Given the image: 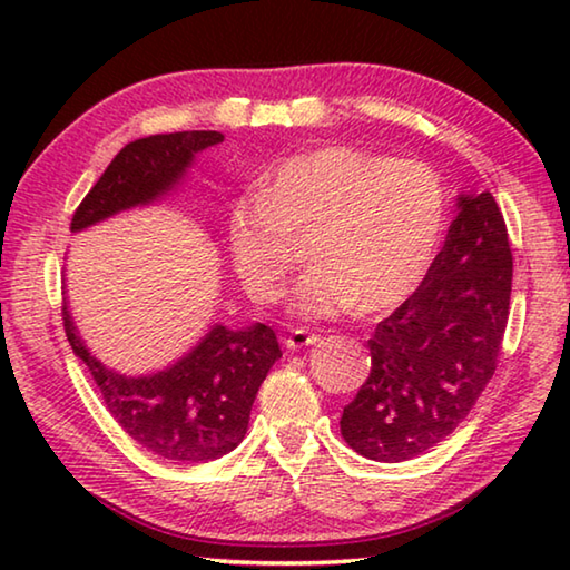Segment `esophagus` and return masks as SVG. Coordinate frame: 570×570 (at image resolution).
<instances>
[{
  "mask_svg": "<svg viewBox=\"0 0 570 570\" xmlns=\"http://www.w3.org/2000/svg\"><path fill=\"white\" fill-rule=\"evenodd\" d=\"M316 340H320V336H316L314 332H308V330H304V326H298V330H292V332H288V336L284 340V344L288 346V350H302V346L316 344Z\"/></svg>",
  "mask_w": 570,
  "mask_h": 570,
  "instance_id": "1",
  "label": "esophagus"
}]
</instances>
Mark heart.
I'll use <instances>...</instances> for the list:
<instances>
[{"instance_id":"1","label":"heart","mask_w":570,"mask_h":570,"mask_svg":"<svg viewBox=\"0 0 570 570\" xmlns=\"http://www.w3.org/2000/svg\"><path fill=\"white\" fill-rule=\"evenodd\" d=\"M442 224L445 190L428 163L334 142L278 163L262 193L230 208L228 236L248 296L272 304L296 262L292 238L312 230V266L292 308L302 320H332L404 302L428 274Z\"/></svg>"}]
</instances>
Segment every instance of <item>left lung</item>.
Segmentation results:
<instances>
[{
    "label": "left lung",
    "instance_id": "1",
    "mask_svg": "<svg viewBox=\"0 0 570 570\" xmlns=\"http://www.w3.org/2000/svg\"><path fill=\"white\" fill-rule=\"evenodd\" d=\"M428 276L366 342L370 377L342 412V438L377 462L412 460L450 438L493 380L513 284L493 193L460 196Z\"/></svg>",
    "mask_w": 570,
    "mask_h": 570
}]
</instances>
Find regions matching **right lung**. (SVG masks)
I'll list each match as a JSON object with an SVG mask.
<instances>
[{
  "instance_id": "obj_1",
  "label": "right lung",
  "mask_w": 570,
  "mask_h": 570,
  "mask_svg": "<svg viewBox=\"0 0 570 570\" xmlns=\"http://www.w3.org/2000/svg\"><path fill=\"white\" fill-rule=\"evenodd\" d=\"M224 140L218 130L163 132L132 140L72 214V230L118 210L158 198L180 180L198 150ZM65 334L88 366L110 417L153 455L173 462H208L244 440L256 392L282 356L272 326H214L196 350L153 377H122L88 352L62 306Z\"/></svg>"
}]
</instances>
